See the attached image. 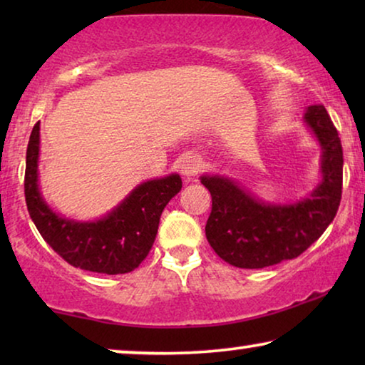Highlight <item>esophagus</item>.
<instances>
[{"mask_svg":"<svg viewBox=\"0 0 365 365\" xmlns=\"http://www.w3.org/2000/svg\"><path fill=\"white\" fill-rule=\"evenodd\" d=\"M179 169H181L182 176L186 178L187 181H191V179H194L199 173H201L202 169L201 158L196 156V154H189V156L182 158L181 164H179Z\"/></svg>","mask_w":365,"mask_h":365,"instance_id":"34e87169","label":"esophagus"}]
</instances>
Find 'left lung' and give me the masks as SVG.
Segmentation results:
<instances>
[{
    "label": "left lung",
    "mask_w": 365,
    "mask_h": 365,
    "mask_svg": "<svg viewBox=\"0 0 365 365\" xmlns=\"http://www.w3.org/2000/svg\"><path fill=\"white\" fill-rule=\"evenodd\" d=\"M304 123L321 146V181L307 197L266 202L232 178L204 174L212 196L206 237L224 261L241 269H262L294 259L316 242L336 217L342 194V146L322 104L306 109Z\"/></svg>",
    "instance_id": "8db88e82"
}]
</instances>
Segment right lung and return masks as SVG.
<instances>
[{
  "mask_svg": "<svg viewBox=\"0 0 365 365\" xmlns=\"http://www.w3.org/2000/svg\"><path fill=\"white\" fill-rule=\"evenodd\" d=\"M39 123L26 151L24 196L28 212L44 241L74 267L99 274H126L151 251L166 204L181 191L179 174L149 179L133 189L113 211L94 221L59 216L39 191Z\"/></svg>",
  "mask_w": 365,
  "mask_h": 365,
  "instance_id": "right-lung-1",
  "label": "right lung"
}]
</instances>
